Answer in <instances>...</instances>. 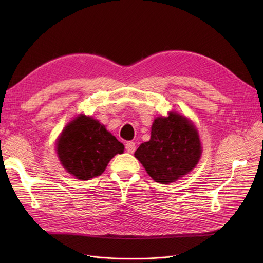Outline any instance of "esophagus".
Wrapping results in <instances>:
<instances>
[{
  "label": "esophagus",
  "instance_id": "1",
  "mask_svg": "<svg viewBox=\"0 0 263 263\" xmlns=\"http://www.w3.org/2000/svg\"><path fill=\"white\" fill-rule=\"evenodd\" d=\"M126 150L129 154H133L135 151V143L134 142H127L126 143Z\"/></svg>",
  "mask_w": 263,
  "mask_h": 263
}]
</instances>
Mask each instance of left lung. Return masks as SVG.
I'll return each instance as SVG.
<instances>
[{
	"label": "left lung",
	"instance_id": "8db88e82",
	"mask_svg": "<svg viewBox=\"0 0 263 263\" xmlns=\"http://www.w3.org/2000/svg\"><path fill=\"white\" fill-rule=\"evenodd\" d=\"M196 127L185 116L170 112L158 117L151 127V137L135 151V158L156 182L168 184L189 174L201 156Z\"/></svg>",
	"mask_w": 263,
	"mask_h": 263
}]
</instances>
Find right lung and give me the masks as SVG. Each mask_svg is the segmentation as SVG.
Wrapping results in <instances>:
<instances>
[{
	"label": "right lung",
	"instance_id": "right-lung-1",
	"mask_svg": "<svg viewBox=\"0 0 263 263\" xmlns=\"http://www.w3.org/2000/svg\"><path fill=\"white\" fill-rule=\"evenodd\" d=\"M123 150L124 146L103 124L83 114L67 124L57 143L63 167L80 180L100 176L110 159Z\"/></svg>",
	"mask_w": 263,
	"mask_h": 263
}]
</instances>
